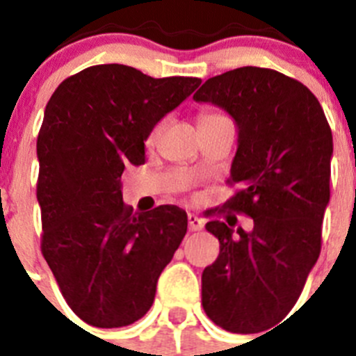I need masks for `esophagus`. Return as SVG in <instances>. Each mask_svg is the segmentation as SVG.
Returning <instances> with one entry per match:
<instances>
[{"instance_id": "obj_1", "label": "esophagus", "mask_w": 356, "mask_h": 356, "mask_svg": "<svg viewBox=\"0 0 356 356\" xmlns=\"http://www.w3.org/2000/svg\"><path fill=\"white\" fill-rule=\"evenodd\" d=\"M188 227H190L191 232L202 230V229H204V220H202V218H198L197 214L190 213V214H188Z\"/></svg>"}]
</instances>
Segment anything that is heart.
I'll list each match as a JSON object with an SVG mask.
<instances>
[{
	"label": "heart",
	"instance_id": "heart-1",
	"mask_svg": "<svg viewBox=\"0 0 356 356\" xmlns=\"http://www.w3.org/2000/svg\"><path fill=\"white\" fill-rule=\"evenodd\" d=\"M211 115H213V113H211ZM211 115H204V117H211ZM204 117H202V118H204Z\"/></svg>",
	"mask_w": 356,
	"mask_h": 356
}]
</instances>
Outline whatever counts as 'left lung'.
Returning <instances> with one entry per match:
<instances>
[{
  "label": "left lung",
  "instance_id": "8db88e82",
  "mask_svg": "<svg viewBox=\"0 0 356 356\" xmlns=\"http://www.w3.org/2000/svg\"><path fill=\"white\" fill-rule=\"evenodd\" d=\"M193 99L238 126L229 184L239 190L223 207L254 220L250 232L234 216L207 222L220 255L202 273V307L227 332L257 334L291 312L321 252L332 129L305 85L262 67L209 78Z\"/></svg>",
  "mask_w": 356,
  "mask_h": 356
}]
</instances>
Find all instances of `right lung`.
Instances as JSON below:
<instances>
[{
  "instance_id": "obj_1",
  "label": "right lung",
  "mask_w": 356,
  "mask_h": 356,
  "mask_svg": "<svg viewBox=\"0 0 356 356\" xmlns=\"http://www.w3.org/2000/svg\"><path fill=\"white\" fill-rule=\"evenodd\" d=\"M200 83L106 63L67 78L47 102L37 138L40 248L67 305L88 325L143 318L184 238L186 211L133 213L120 177L129 163H145L150 131Z\"/></svg>"
}]
</instances>
